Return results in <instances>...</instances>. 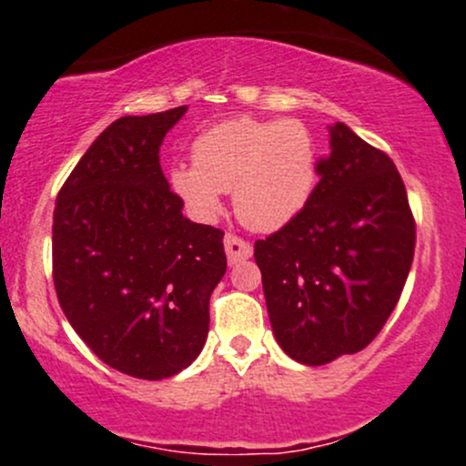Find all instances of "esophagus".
<instances>
[{
	"mask_svg": "<svg viewBox=\"0 0 466 466\" xmlns=\"http://www.w3.org/2000/svg\"><path fill=\"white\" fill-rule=\"evenodd\" d=\"M223 245H226V254H228V263L229 265H238L240 260L251 258V245L248 240H243L237 234H228L223 238Z\"/></svg>",
	"mask_w": 466,
	"mask_h": 466,
	"instance_id": "obj_1",
	"label": "esophagus"
}]
</instances>
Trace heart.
I'll return each mask as SVG.
<instances>
[{
    "instance_id": "1",
    "label": "heart",
    "mask_w": 466,
    "mask_h": 466,
    "mask_svg": "<svg viewBox=\"0 0 466 466\" xmlns=\"http://www.w3.org/2000/svg\"><path fill=\"white\" fill-rule=\"evenodd\" d=\"M170 188L197 217L221 208L232 190L245 226L274 232L302 212L318 181V142L298 117H232L192 142V166L170 168Z\"/></svg>"
}]
</instances>
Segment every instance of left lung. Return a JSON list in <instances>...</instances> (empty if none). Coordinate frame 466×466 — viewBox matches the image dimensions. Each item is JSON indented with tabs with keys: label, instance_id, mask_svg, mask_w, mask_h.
Returning a JSON list of instances; mask_svg holds the SVG:
<instances>
[{
	"label": "left lung",
	"instance_id": "left-lung-1",
	"mask_svg": "<svg viewBox=\"0 0 466 466\" xmlns=\"http://www.w3.org/2000/svg\"><path fill=\"white\" fill-rule=\"evenodd\" d=\"M302 212L256 240L271 329L291 360L324 366L366 349L397 307L416 223L397 166L344 122Z\"/></svg>",
	"mask_w": 466,
	"mask_h": 466
}]
</instances>
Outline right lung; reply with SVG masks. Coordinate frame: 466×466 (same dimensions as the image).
I'll return each instance as SVG.
<instances>
[{"label":"right lung","instance_id":"1","mask_svg":"<svg viewBox=\"0 0 466 466\" xmlns=\"http://www.w3.org/2000/svg\"><path fill=\"white\" fill-rule=\"evenodd\" d=\"M188 106L111 122L56 197L52 276L58 304L98 360L136 379L197 360L228 258L223 232L181 215L159 147Z\"/></svg>","mask_w":466,"mask_h":466}]
</instances>
